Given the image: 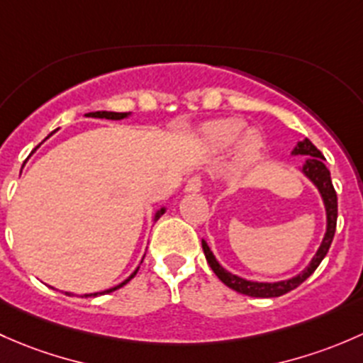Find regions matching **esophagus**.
Returning <instances> with one entry per match:
<instances>
[{
	"instance_id": "obj_1",
	"label": "esophagus",
	"mask_w": 363,
	"mask_h": 363,
	"mask_svg": "<svg viewBox=\"0 0 363 363\" xmlns=\"http://www.w3.org/2000/svg\"><path fill=\"white\" fill-rule=\"evenodd\" d=\"M201 186H203V180H201L199 177H192L189 182H186L185 192L186 194H197L201 190Z\"/></svg>"
}]
</instances>
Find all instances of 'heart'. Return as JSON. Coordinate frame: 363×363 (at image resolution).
I'll return each mask as SVG.
<instances>
[{
    "mask_svg": "<svg viewBox=\"0 0 363 363\" xmlns=\"http://www.w3.org/2000/svg\"><path fill=\"white\" fill-rule=\"evenodd\" d=\"M246 130V122L241 118H220L204 125V143L216 154H227L238 147L241 162L250 164L260 155L264 141L257 130Z\"/></svg>",
    "mask_w": 363,
    "mask_h": 363,
    "instance_id": "1",
    "label": "heart"
}]
</instances>
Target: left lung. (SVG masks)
Here are the masks:
<instances>
[{"mask_svg":"<svg viewBox=\"0 0 363 363\" xmlns=\"http://www.w3.org/2000/svg\"><path fill=\"white\" fill-rule=\"evenodd\" d=\"M292 155H304V162L301 166V173L308 178L313 185L318 190L321 203L325 208V218H327V225H325V234L321 239V245L316 250V253L313 255V259L309 260V264L302 269L298 274L292 276L289 279H281V281H252V279H245L241 276L233 274L227 269H223V265L216 260V257L213 255L211 248L208 246V242L203 239V252L206 255V260L209 267L213 269L216 276H218L220 281L223 285H227L229 289L236 290V292L248 295V297H262V298H271V297H279V295L289 294L290 290L297 289L302 281L309 278L313 272L316 271L321 260L327 255L328 248L332 245V239L335 234V223H337V196H335L334 185L330 180V171L325 166V157L321 155V152L308 138L297 141V145L294 147Z\"/></svg>","mask_w":363,"mask_h":363,"instance_id":"1","label":"left lung"}]
</instances>
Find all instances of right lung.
Here are the masks:
<instances>
[{
  "label": "right lung",
  "mask_w": 363,
  "mask_h": 363,
  "mask_svg": "<svg viewBox=\"0 0 363 363\" xmlns=\"http://www.w3.org/2000/svg\"><path fill=\"white\" fill-rule=\"evenodd\" d=\"M130 111H127V113H118V111H92V113H87V117H92V118H106V121H122V118H129L130 117ZM45 140H47V138H45ZM40 147V145H38ZM36 147V148H38ZM35 148V150H36ZM166 206H160L159 209H157L155 211V215H154V222H157V220L160 218V216L164 215V213H166ZM138 269H140V265H138L136 269H134L133 272H130V276H127V278L124 279V281L122 283H118L117 286H111V289H108V290H103V292H94V294H84V297H98V295H104V294H110V292H115V290H118V289H122V286L124 285H127V283L130 281V279L134 278V276H136V272H138ZM66 295H74V294H71V292H66Z\"/></svg>",
  "instance_id": "add662e5"
}]
</instances>
